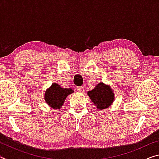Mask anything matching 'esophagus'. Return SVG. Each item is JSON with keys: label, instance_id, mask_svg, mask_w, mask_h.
<instances>
[{"label": "esophagus", "instance_id": "1", "mask_svg": "<svg viewBox=\"0 0 159 159\" xmlns=\"http://www.w3.org/2000/svg\"><path fill=\"white\" fill-rule=\"evenodd\" d=\"M76 90L79 93H83L84 90V86H78L76 87Z\"/></svg>", "mask_w": 159, "mask_h": 159}]
</instances>
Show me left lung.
<instances>
[{
  "label": "left lung",
  "instance_id": "obj_1",
  "mask_svg": "<svg viewBox=\"0 0 159 159\" xmlns=\"http://www.w3.org/2000/svg\"><path fill=\"white\" fill-rule=\"evenodd\" d=\"M89 96L95 107L99 110H104L111 105L114 101V93L109 85L100 82L92 90L88 91Z\"/></svg>",
  "mask_w": 159,
  "mask_h": 159
}]
</instances>
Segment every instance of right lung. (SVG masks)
<instances>
[{"label":"right lung","instance_id":"obj_1","mask_svg":"<svg viewBox=\"0 0 159 159\" xmlns=\"http://www.w3.org/2000/svg\"><path fill=\"white\" fill-rule=\"evenodd\" d=\"M74 92L71 88H63L57 83H53L52 85L45 90L44 99L48 106L57 110L63 105L66 97Z\"/></svg>","mask_w":159,"mask_h":159}]
</instances>
